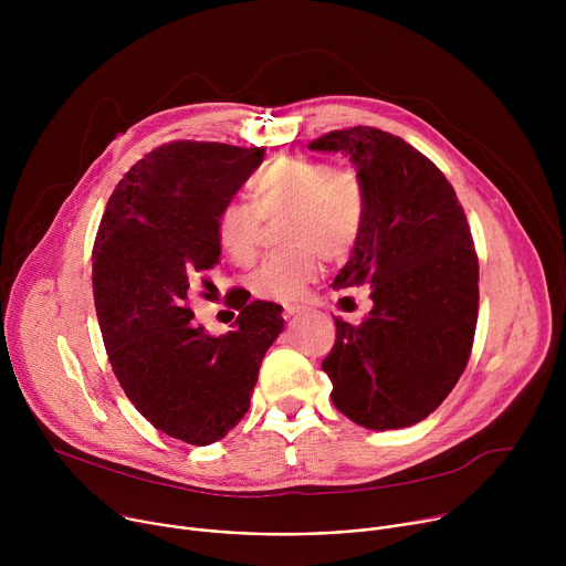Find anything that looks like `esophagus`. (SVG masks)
I'll return each instance as SVG.
<instances>
[{
	"label": "esophagus",
	"mask_w": 566,
	"mask_h": 566,
	"mask_svg": "<svg viewBox=\"0 0 566 566\" xmlns=\"http://www.w3.org/2000/svg\"><path fill=\"white\" fill-rule=\"evenodd\" d=\"M302 313H304V306H300V304H284V317L286 319H295Z\"/></svg>",
	"instance_id": "34e87169"
}]
</instances>
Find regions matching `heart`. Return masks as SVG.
Wrapping results in <instances>:
<instances>
[{
	"label": "heart",
	"mask_w": 566,
	"mask_h": 566,
	"mask_svg": "<svg viewBox=\"0 0 566 566\" xmlns=\"http://www.w3.org/2000/svg\"><path fill=\"white\" fill-rule=\"evenodd\" d=\"M253 206L228 201L217 214V241L232 260L255 258L260 217L280 219V241L289 244L262 260L251 275L260 297L293 302L319 271V255L338 262L358 244L367 219V190L352 168L325 160L284 156L266 166L251 186Z\"/></svg>",
	"instance_id": "heart-1"
}]
</instances>
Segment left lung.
<instances>
[{
	"instance_id": "8db88e82",
	"label": "left lung",
	"mask_w": 566,
	"mask_h": 566,
	"mask_svg": "<svg viewBox=\"0 0 566 566\" xmlns=\"http://www.w3.org/2000/svg\"><path fill=\"white\" fill-rule=\"evenodd\" d=\"M313 151L349 156L367 190V219L334 286H371L354 327L336 317L322 360L334 406L367 430L430 417L463 374L479 308V264L463 208L443 172L402 138L376 127L329 132Z\"/></svg>"
}]
</instances>
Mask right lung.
Returning a JSON list of instances; mask_svg holds the SVG:
<instances>
[{"label":"right lung","mask_w":566,"mask_h":566,"mask_svg":"<svg viewBox=\"0 0 566 566\" xmlns=\"http://www.w3.org/2000/svg\"><path fill=\"white\" fill-rule=\"evenodd\" d=\"M262 160L264 147L160 145L120 179L94 241V300L112 369L156 430L190 446H210L244 419L262 358L284 329L275 302H244L223 336L197 325L188 306L197 275L219 264L221 206Z\"/></svg>","instance_id":"obj_1"}]
</instances>
